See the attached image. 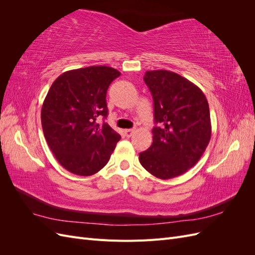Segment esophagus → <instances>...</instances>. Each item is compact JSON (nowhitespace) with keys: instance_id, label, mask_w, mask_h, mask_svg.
Instances as JSON below:
<instances>
[{"instance_id":"obj_1","label":"esophagus","mask_w":255,"mask_h":255,"mask_svg":"<svg viewBox=\"0 0 255 255\" xmlns=\"http://www.w3.org/2000/svg\"><path fill=\"white\" fill-rule=\"evenodd\" d=\"M134 132H135V130H134L133 128H128V129L125 130V135H126L127 137H130V136H132V135L134 134Z\"/></svg>"}]
</instances>
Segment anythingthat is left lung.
<instances>
[{
  "label": "left lung",
  "mask_w": 255,
  "mask_h": 255,
  "mask_svg": "<svg viewBox=\"0 0 255 255\" xmlns=\"http://www.w3.org/2000/svg\"><path fill=\"white\" fill-rule=\"evenodd\" d=\"M144 83L154 101L153 142L139 153L142 167L154 176L169 180L195 166L211 140L208 102L197 85L168 70L146 71Z\"/></svg>",
  "instance_id": "left-lung-1"
}]
</instances>
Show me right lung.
Segmentation results:
<instances>
[{"label": "right lung", "instance_id": "obj_1", "mask_svg": "<svg viewBox=\"0 0 255 255\" xmlns=\"http://www.w3.org/2000/svg\"><path fill=\"white\" fill-rule=\"evenodd\" d=\"M121 73L91 66L60 74L41 109L43 134L58 163L71 173L88 176L107 164L121 136L106 122V92Z\"/></svg>", "mask_w": 255, "mask_h": 255}]
</instances>
